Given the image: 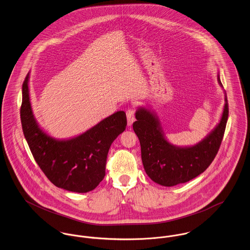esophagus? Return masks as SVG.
<instances>
[{
	"label": "esophagus",
	"instance_id": "1",
	"mask_svg": "<svg viewBox=\"0 0 250 250\" xmlns=\"http://www.w3.org/2000/svg\"><path fill=\"white\" fill-rule=\"evenodd\" d=\"M126 118H127V126H131L135 121L134 109L129 108L126 111Z\"/></svg>",
	"mask_w": 250,
	"mask_h": 250
}]
</instances>
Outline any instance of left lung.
I'll list each match as a JSON object with an SVG mask.
<instances>
[{
	"instance_id": "1",
	"label": "left lung",
	"mask_w": 250,
	"mask_h": 250,
	"mask_svg": "<svg viewBox=\"0 0 250 250\" xmlns=\"http://www.w3.org/2000/svg\"><path fill=\"white\" fill-rule=\"evenodd\" d=\"M218 83L223 87L218 72ZM133 130L141 145L142 161L148 177L164 187L187 183L204 172L218 153L229 118L225 105L217 125L202 141L193 146H179L169 143L157 114L149 106H140L135 113Z\"/></svg>"
}]
</instances>
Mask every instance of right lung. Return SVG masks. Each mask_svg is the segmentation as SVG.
<instances>
[{
    "mask_svg": "<svg viewBox=\"0 0 250 250\" xmlns=\"http://www.w3.org/2000/svg\"><path fill=\"white\" fill-rule=\"evenodd\" d=\"M29 74L22 83L21 122L24 138L40 168L57 188L71 192L93 190L105 175L111 144L126 126V116L117 111L82 134L56 139L36 121L29 95Z\"/></svg>",
    "mask_w": 250,
    "mask_h": 250,
    "instance_id": "right-lung-1",
    "label": "right lung"
}]
</instances>
